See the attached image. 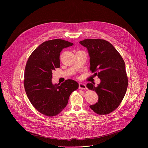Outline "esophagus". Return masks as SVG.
<instances>
[{
	"instance_id": "esophagus-1",
	"label": "esophagus",
	"mask_w": 148,
	"mask_h": 148,
	"mask_svg": "<svg viewBox=\"0 0 148 148\" xmlns=\"http://www.w3.org/2000/svg\"><path fill=\"white\" fill-rule=\"evenodd\" d=\"M79 88L82 89H86V86L84 83H79Z\"/></svg>"
}]
</instances>
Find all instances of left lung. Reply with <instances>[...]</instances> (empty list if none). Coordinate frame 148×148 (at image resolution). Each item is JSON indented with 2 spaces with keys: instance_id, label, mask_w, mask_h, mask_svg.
Segmentation results:
<instances>
[{
  "instance_id": "1",
  "label": "left lung",
  "mask_w": 148,
  "mask_h": 148,
  "mask_svg": "<svg viewBox=\"0 0 148 148\" xmlns=\"http://www.w3.org/2000/svg\"><path fill=\"white\" fill-rule=\"evenodd\" d=\"M80 44L87 48L90 70L96 72L101 82L97 86L88 83L86 87L95 90L99 99L89 106L95 113L106 114L121 103L127 92L128 79L124 61L113 45L103 39H84Z\"/></svg>"
}]
</instances>
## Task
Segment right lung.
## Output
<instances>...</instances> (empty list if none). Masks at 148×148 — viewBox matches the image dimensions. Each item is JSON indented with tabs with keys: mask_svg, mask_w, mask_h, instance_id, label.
Segmentation results:
<instances>
[{
	"mask_svg": "<svg viewBox=\"0 0 148 148\" xmlns=\"http://www.w3.org/2000/svg\"><path fill=\"white\" fill-rule=\"evenodd\" d=\"M72 42L53 39L42 43L31 53L26 64L24 86L34 108L47 116H56L66 106L69 96L79 88L75 80L53 84L52 71L60 67V53Z\"/></svg>",
	"mask_w": 148,
	"mask_h": 148,
	"instance_id": "1",
	"label": "right lung"
}]
</instances>
